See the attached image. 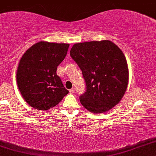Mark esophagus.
<instances>
[{
    "instance_id": "34e87169",
    "label": "esophagus",
    "mask_w": 156,
    "mask_h": 156,
    "mask_svg": "<svg viewBox=\"0 0 156 156\" xmlns=\"http://www.w3.org/2000/svg\"><path fill=\"white\" fill-rule=\"evenodd\" d=\"M69 93H70V94H73V93H74V92H75V89H73V88H72V89H70L69 90Z\"/></svg>"
}]
</instances>
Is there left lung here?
Returning <instances> with one entry per match:
<instances>
[{
	"label": "left lung",
	"mask_w": 156,
	"mask_h": 156,
	"mask_svg": "<svg viewBox=\"0 0 156 156\" xmlns=\"http://www.w3.org/2000/svg\"><path fill=\"white\" fill-rule=\"evenodd\" d=\"M70 56L81 69L86 92L80 101L89 112L100 114L121 101L128 83V68L122 51L109 40L76 43Z\"/></svg>",
	"instance_id": "8db88e82"
}]
</instances>
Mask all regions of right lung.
<instances>
[{
    "label": "right lung",
    "instance_id": "1",
    "mask_svg": "<svg viewBox=\"0 0 156 156\" xmlns=\"http://www.w3.org/2000/svg\"><path fill=\"white\" fill-rule=\"evenodd\" d=\"M69 46L41 41L23 54L17 67V83L23 99L30 106L48 110L68 94L56 70Z\"/></svg>",
    "mask_w": 156,
    "mask_h": 156
}]
</instances>
